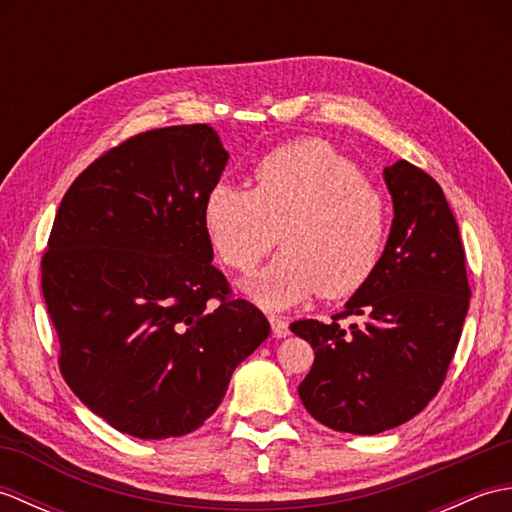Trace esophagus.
Wrapping results in <instances>:
<instances>
[{"label":"esophagus","instance_id":"34e87169","mask_svg":"<svg viewBox=\"0 0 512 512\" xmlns=\"http://www.w3.org/2000/svg\"><path fill=\"white\" fill-rule=\"evenodd\" d=\"M268 319H270V325H273V334L277 336V339H284V336L290 334L286 317H281V314H270Z\"/></svg>","mask_w":512,"mask_h":512}]
</instances>
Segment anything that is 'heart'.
Listing matches in <instances>:
<instances>
[{
    "mask_svg": "<svg viewBox=\"0 0 512 512\" xmlns=\"http://www.w3.org/2000/svg\"><path fill=\"white\" fill-rule=\"evenodd\" d=\"M204 228L220 262L250 273L277 244L284 248L248 292L266 308H290L312 295H356L380 262L387 206L341 151L303 138L253 167V189L217 184L204 202Z\"/></svg>",
    "mask_w": 512,
    "mask_h": 512,
    "instance_id": "b5f03b06",
    "label": "heart"
}]
</instances>
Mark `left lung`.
<instances>
[{"instance_id":"8db88e82","label":"left lung","mask_w":512,"mask_h":512,"mask_svg":"<svg viewBox=\"0 0 512 512\" xmlns=\"http://www.w3.org/2000/svg\"><path fill=\"white\" fill-rule=\"evenodd\" d=\"M385 182L394 224L372 279L330 323H290L314 350L301 402L314 420L354 436L394 429L436 398L471 297L458 222L440 184L407 160L385 167ZM350 316L355 323L343 326Z\"/></svg>"}]
</instances>
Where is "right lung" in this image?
<instances>
[{
  "label": "right lung",
  "mask_w": 512,
  "mask_h": 512,
  "mask_svg": "<svg viewBox=\"0 0 512 512\" xmlns=\"http://www.w3.org/2000/svg\"><path fill=\"white\" fill-rule=\"evenodd\" d=\"M226 160L209 125L149 129L83 169L54 217L41 292L61 376L127 436L202 427L270 334L211 264L204 202Z\"/></svg>",
  "instance_id": "add662e5"
}]
</instances>
